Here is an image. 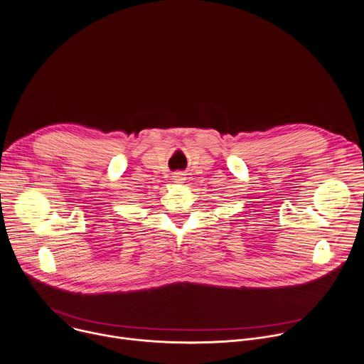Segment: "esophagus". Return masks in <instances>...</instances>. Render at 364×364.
Here are the masks:
<instances>
[{
	"mask_svg": "<svg viewBox=\"0 0 364 364\" xmlns=\"http://www.w3.org/2000/svg\"><path fill=\"white\" fill-rule=\"evenodd\" d=\"M184 176H186V174H183V173H180V171H178V173H174L173 180H174L176 183H180V184H181V183H184V180H186Z\"/></svg>",
	"mask_w": 364,
	"mask_h": 364,
	"instance_id": "34e87169",
	"label": "esophagus"
}]
</instances>
